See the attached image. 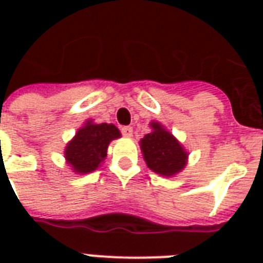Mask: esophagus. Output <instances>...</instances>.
Segmentation results:
<instances>
[{
    "label": "esophagus",
    "mask_w": 263,
    "mask_h": 263,
    "mask_svg": "<svg viewBox=\"0 0 263 263\" xmlns=\"http://www.w3.org/2000/svg\"><path fill=\"white\" fill-rule=\"evenodd\" d=\"M132 132H134V129H132V127H129V125H125V127L121 128V134H123L125 138H131Z\"/></svg>",
    "instance_id": "1"
}]
</instances>
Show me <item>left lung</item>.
<instances>
[{"mask_svg":"<svg viewBox=\"0 0 263 263\" xmlns=\"http://www.w3.org/2000/svg\"><path fill=\"white\" fill-rule=\"evenodd\" d=\"M153 131L140 140V148L146 164L153 172L161 176H175L183 171L188 154L179 140L160 123L152 121Z\"/></svg>","mask_w":263,"mask_h":263,"instance_id":"obj_1","label":"left lung"}]
</instances>
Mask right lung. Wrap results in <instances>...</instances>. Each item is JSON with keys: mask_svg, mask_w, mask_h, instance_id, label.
Wrapping results in <instances>:
<instances>
[{"mask_svg": "<svg viewBox=\"0 0 263 263\" xmlns=\"http://www.w3.org/2000/svg\"><path fill=\"white\" fill-rule=\"evenodd\" d=\"M120 136L119 128L113 124H95L88 120L65 147L67 164L75 173L94 172L106 158L109 143Z\"/></svg>", "mask_w": 263, "mask_h": 263, "instance_id": "1", "label": "right lung"}]
</instances>
